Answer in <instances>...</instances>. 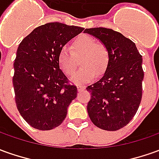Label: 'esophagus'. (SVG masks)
I'll return each instance as SVG.
<instances>
[{
	"label": "esophagus",
	"mask_w": 159,
	"mask_h": 159,
	"mask_svg": "<svg viewBox=\"0 0 159 159\" xmlns=\"http://www.w3.org/2000/svg\"><path fill=\"white\" fill-rule=\"evenodd\" d=\"M76 87H77V90L78 91L83 90V89H85V87H84V86H83V85H79V84H78Z\"/></svg>",
	"instance_id": "esophagus-1"
}]
</instances>
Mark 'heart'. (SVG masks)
I'll use <instances>...</instances> for the list:
<instances>
[{
	"mask_svg": "<svg viewBox=\"0 0 159 159\" xmlns=\"http://www.w3.org/2000/svg\"><path fill=\"white\" fill-rule=\"evenodd\" d=\"M72 50L63 47L58 52V65L65 75H71L76 66V57L82 56L80 65L83 66L70 77L75 83H86L95 78L96 72L102 74L108 64L109 52L105 45L96 43L94 38L83 35L73 41Z\"/></svg>",
	"mask_w": 159,
	"mask_h": 159,
	"instance_id": "b5f03b06",
	"label": "heart"
}]
</instances>
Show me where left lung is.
Wrapping results in <instances>:
<instances>
[{"instance_id":"1","label":"left lung","mask_w":159,"mask_h":159,"mask_svg":"<svg viewBox=\"0 0 159 159\" xmlns=\"http://www.w3.org/2000/svg\"><path fill=\"white\" fill-rule=\"evenodd\" d=\"M83 33L97 39L109 52L102 78L86 88L91 93L89 116L101 129H120L134 118L141 102L142 56L133 41L114 30L95 27Z\"/></svg>"}]
</instances>
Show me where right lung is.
I'll return each mask as SVG.
<instances>
[{"mask_svg": "<svg viewBox=\"0 0 159 159\" xmlns=\"http://www.w3.org/2000/svg\"><path fill=\"white\" fill-rule=\"evenodd\" d=\"M83 30L51 22L35 28L19 45L13 77L15 102L23 119L36 129L59 126L77 95V88L68 83L57 57L61 49Z\"/></svg>", "mask_w": 159, "mask_h": 159, "instance_id": "1", "label": "right lung"}]
</instances>
